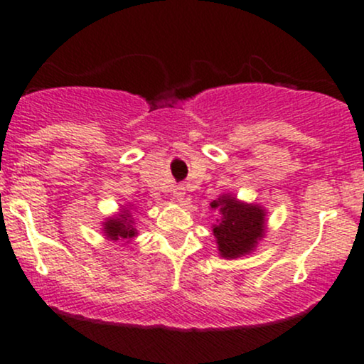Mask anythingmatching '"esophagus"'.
<instances>
[{"label": "esophagus", "instance_id": "esophagus-1", "mask_svg": "<svg viewBox=\"0 0 364 364\" xmlns=\"http://www.w3.org/2000/svg\"><path fill=\"white\" fill-rule=\"evenodd\" d=\"M173 196H174V200H176V202H183V198H185V186H181V185L174 186Z\"/></svg>", "mask_w": 364, "mask_h": 364}]
</instances>
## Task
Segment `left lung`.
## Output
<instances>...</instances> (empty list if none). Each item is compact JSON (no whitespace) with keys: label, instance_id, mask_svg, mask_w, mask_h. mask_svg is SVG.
I'll list each match as a JSON object with an SVG mask.
<instances>
[{"label":"left lung","instance_id":"1","mask_svg":"<svg viewBox=\"0 0 364 364\" xmlns=\"http://www.w3.org/2000/svg\"><path fill=\"white\" fill-rule=\"evenodd\" d=\"M219 212V219L212 224L219 257L235 260L257 250L267 229V210L258 203L237 200L232 193H223L210 203Z\"/></svg>","mask_w":364,"mask_h":364}]
</instances>
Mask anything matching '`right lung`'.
Listing matches in <instances>:
<instances>
[{
    "instance_id": "obj_1",
    "label": "right lung",
    "mask_w": 364,
    "mask_h": 364,
    "mask_svg": "<svg viewBox=\"0 0 364 364\" xmlns=\"http://www.w3.org/2000/svg\"><path fill=\"white\" fill-rule=\"evenodd\" d=\"M133 205H123L119 212L114 215H109L104 219L102 223V235L111 241H121L123 245H129L136 236H139V229H136V219Z\"/></svg>"
}]
</instances>
